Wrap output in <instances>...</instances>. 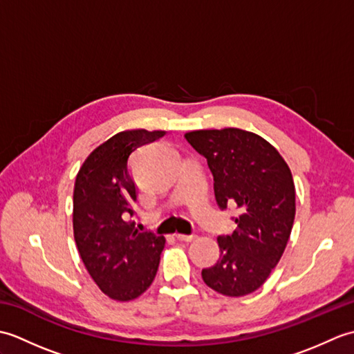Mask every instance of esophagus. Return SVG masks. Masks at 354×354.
<instances>
[{"instance_id": "34e87169", "label": "esophagus", "mask_w": 354, "mask_h": 354, "mask_svg": "<svg viewBox=\"0 0 354 354\" xmlns=\"http://www.w3.org/2000/svg\"><path fill=\"white\" fill-rule=\"evenodd\" d=\"M175 237L178 240H183V242H192V240L196 236H194V234H179V232H178V234H175Z\"/></svg>"}]
</instances>
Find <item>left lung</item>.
Segmentation results:
<instances>
[{
	"label": "left lung",
	"mask_w": 354,
	"mask_h": 354,
	"mask_svg": "<svg viewBox=\"0 0 354 354\" xmlns=\"http://www.w3.org/2000/svg\"><path fill=\"white\" fill-rule=\"evenodd\" d=\"M185 140L207 160L221 209L236 207V231L217 237L221 257L202 278L227 297L257 290L280 261L295 219V185L289 165L252 132L193 131Z\"/></svg>",
	"instance_id": "obj_1"
}]
</instances>
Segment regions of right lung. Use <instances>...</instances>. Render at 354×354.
<instances>
[{"instance_id":"obj_1","label":"right lung","mask_w":354,"mask_h":354,"mask_svg":"<svg viewBox=\"0 0 354 354\" xmlns=\"http://www.w3.org/2000/svg\"><path fill=\"white\" fill-rule=\"evenodd\" d=\"M164 131L120 132L82 165L74 184L73 228L82 261L100 290L117 301L140 297L152 284L165 239L138 231L129 217L138 202L131 156Z\"/></svg>"}]
</instances>
